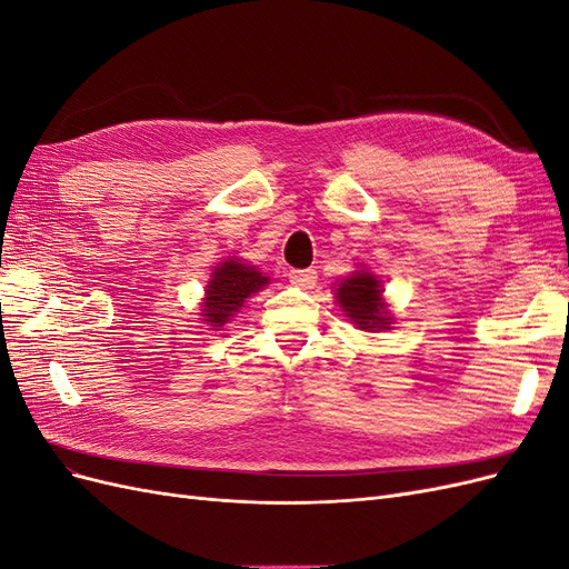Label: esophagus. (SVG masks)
Segmentation results:
<instances>
[{
    "label": "esophagus",
    "instance_id": "obj_1",
    "mask_svg": "<svg viewBox=\"0 0 569 569\" xmlns=\"http://www.w3.org/2000/svg\"><path fill=\"white\" fill-rule=\"evenodd\" d=\"M289 282L295 287L301 289H313L318 282V272L313 268H306V270H291L289 272Z\"/></svg>",
    "mask_w": 569,
    "mask_h": 569
}]
</instances>
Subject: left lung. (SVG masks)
<instances>
[{"mask_svg": "<svg viewBox=\"0 0 569 569\" xmlns=\"http://www.w3.org/2000/svg\"><path fill=\"white\" fill-rule=\"evenodd\" d=\"M337 301L360 330H387L389 313L382 299L380 280L370 272H356L337 289Z\"/></svg>", "mask_w": 569, "mask_h": 569, "instance_id": "left-lung-1", "label": "left lung"}]
</instances>
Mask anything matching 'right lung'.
Here are the masks:
<instances>
[{
	"label": "right lung",
	"mask_w": 569,
	"mask_h": 569,
	"mask_svg": "<svg viewBox=\"0 0 569 569\" xmlns=\"http://www.w3.org/2000/svg\"><path fill=\"white\" fill-rule=\"evenodd\" d=\"M270 280L263 278L256 268L239 263L237 258H230L222 266L216 268L213 280L206 287V301H203V320L211 327L226 325L232 313H237L242 303L261 291Z\"/></svg>",
	"instance_id": "add662e5"
}]
</instances>
